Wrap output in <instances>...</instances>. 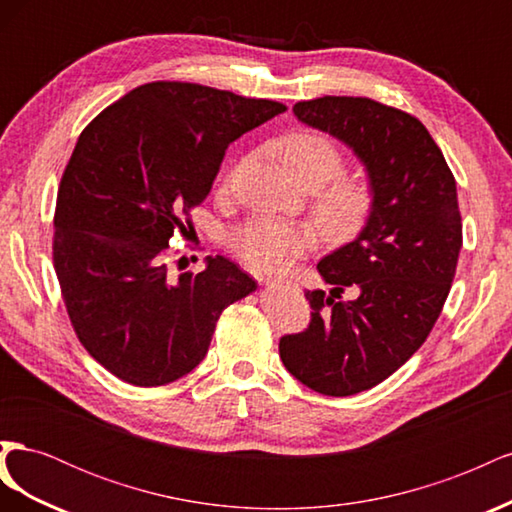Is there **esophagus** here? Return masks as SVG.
Returning a JSON list of instances; mask_svg holds the SVG:
<instances>
[{
  "label": "esophagus",
  "mask_w": 512,
  "mask_h": 512,
  "mask_svg": "<svg viewBox=\"0 0 512 512\" xmlns=\"http://www.w3.org/2000/svg\"><path fill=\"white\" fill-rule=\"evenodd\" d=\"M262 284H265L267 288H284V286H290L288 282H282V280H269V277H267V280H260Z\"/></svg>",
  "instance_id": "obj_1"
}]
</instances>
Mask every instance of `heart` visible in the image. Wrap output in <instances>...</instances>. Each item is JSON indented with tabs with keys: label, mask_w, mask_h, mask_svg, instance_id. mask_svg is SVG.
Instances as JSON below:
<instances>
[{
	"label": "heart",
	"mask_w": 512,
	"mask_h": 512,
	"mask_svg": "<svg viewBox=\"0 0 512 512\" xmlns=\"http://www.w3.org/2000/svg\"><path fill=\"white\" fill-rule=\"evenodd\" d=\"M280 156L294 179L317 185L312 209L324 235L335 243L359 237L374 218L378 194L365 175H339L346 158L333 138L312 130L292 132L282 141ZM318 237L312 222L256 218L232 232L230 247L256 271L286 273L316 250Z\"/></svg>",
	"instance_id": "b5f03b06"
}]
</instances>
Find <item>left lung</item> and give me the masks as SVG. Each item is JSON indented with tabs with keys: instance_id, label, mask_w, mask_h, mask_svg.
Listing matches in <instances>:
<instances>
[{
	"instance_id": "1",
	"label": "left lung",
	"mask_w": 512,
	"mask_h": 512,
	"mask_svg": "<svg viewBox=\"0 0 512 512\" xmlns=\"http://www.w3.org/2000/svg\"><path fill=\"white\" fill-rule=\"evenodd\" d=\"M307 126L346 143L365 164L378 207L359 237L318 262L333 290H307L312 320L280 339L290 374L348 397L380 384L423 346L451 290L461 250L455 177L416 117L369 98L297 102ZM356 285L360 297L342 302Z\"/></svg>"
}]
</instances>
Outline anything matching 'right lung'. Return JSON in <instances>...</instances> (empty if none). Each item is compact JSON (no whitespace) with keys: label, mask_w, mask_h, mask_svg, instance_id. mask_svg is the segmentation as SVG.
<instances>
[{"label":"right lung","mask_w":512,"mask_h":512,"mask_svg":"<svg viewBox=\"0 0 512 512\" xmlns=\"http://www.w3.org/2000/svg\"><path fill=\"white\" fill-rule=\"evenodd\" d=\"M284 111L156 81L81 132L57 192L53 265L76 337L119 380L162 386L190 374L220 314L256 290L224 256L173 277L168 243L190 237V211L211 192L228 145Z\"/></svg>","instance_id":"1"}]
</instances>
